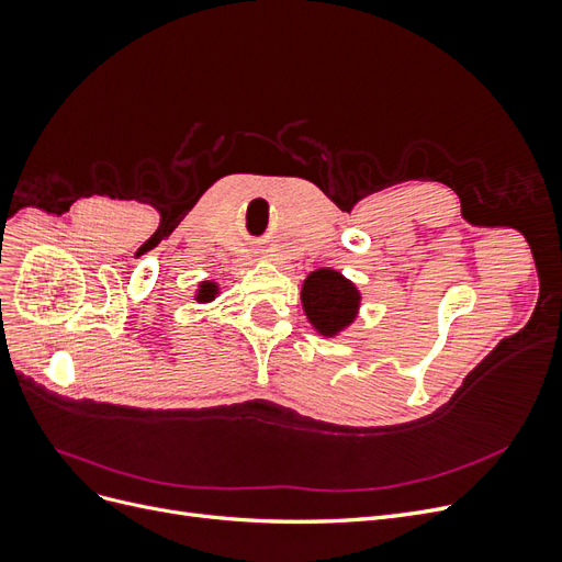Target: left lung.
Wrapping results in <instances>:
<instances>
[{"instance_id": "left-lung-1", "label": "left lung", "mask_w": 562, "mask_h": 562, "mask_svg": "<svg viewBox=\"0 0 562 562\" xmlns=\"http://www.w3.org/2000/svg\"><path fill=\"white\" fill-rule=\"evenodd\" d=\"M359 291L333 269L312 271L302 285V307L321 335H335L353 321Z\"/></svg>"}]
</instances>
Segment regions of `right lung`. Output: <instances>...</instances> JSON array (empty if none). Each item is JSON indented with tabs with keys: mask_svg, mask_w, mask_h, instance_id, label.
Here are the masks:
<instances>
[{
	"mask_svg": "<svg viewBox=\"0 0 562 562\" xmlns=\"http://www.w3.org/2000/svg\"><path fill=\"white\" fill-rule=\"evenodd\" d=\"M215 293H217V285H215V283H209V281H203L201 288H199V293H196V300H199V302H209V300L215 297Z\"/></svg>",
	"mask_w": 562,
	"mask_h": 562,
	"instance_id": "add662e5",
	"label": "right lung"
}]
</instances>
